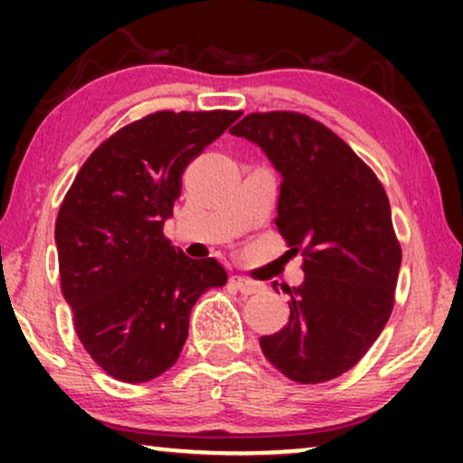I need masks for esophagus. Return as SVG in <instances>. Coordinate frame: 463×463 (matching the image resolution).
Masks as SVG:
<instances>
[{"mask_svg":"<svg viewBox=\"0 0 463 463\" xmlns=\"http://www.w3.org/2000/svg\"><path fill=\"white\" fill-rule=\"evenodd\" d=\"M230 282H232L233 287H236L242 295H255V293H259V290H261V284L252 282V280H249V278H244V276H232Z\"/></svg>","mask_w":463,"mask_h":463,"instance_id":"esophagus-1","label":"esophagus"}]
</instances>
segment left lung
Instances as JSON below:
<instances>
[{
    "label": "left lung",
    "instance_id": "left-lung-1",
    "mask_svg": "<svg viewBox=\"0 0 463 463\" xmlns=\"http://www.w3.org/2000/svg\"><path fill=\"white\" fill-rule=\"evenodd\" d=\"M230 132L280 173L276 225L303 255L306 278L287 290L288 325L261 337L263 356L299 383L344 375L394 307L402 252L385 189L350 145L303 113H250Z\"/></svg>",
    "mask_w": 463,
    "mask_h": 463
}]
</instances>
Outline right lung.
Segmentation results:
<instances>
[{"label": "right lung", "mask_w": 463, "mask_h": 463, "mask_svg": "<svg viewBox=\"0 0 463 463\" xmlns=\"http://www.w3.org/2000/svg\"><path fill=\"white\" fill-rule=\"evenodd\" d=\"M238 111H157L92 151L56 217L62 297L75 333L105 373L145 383L185 345L202 293L223 287L217 259H189L164 238L187 164Z\"/></svg>", "instance_id": "obj_1"}]
</instances>
